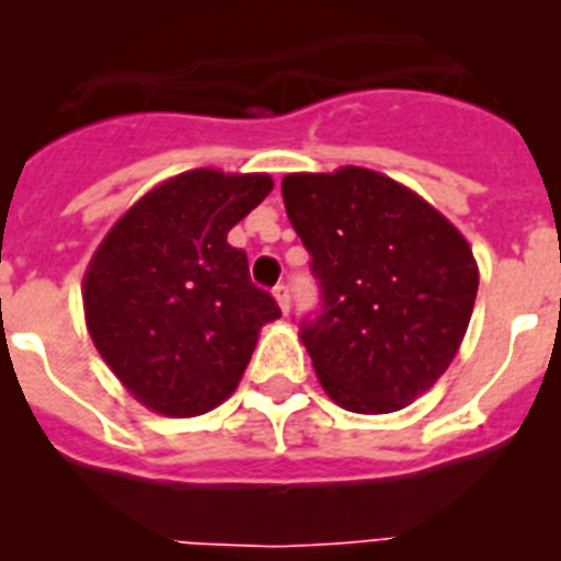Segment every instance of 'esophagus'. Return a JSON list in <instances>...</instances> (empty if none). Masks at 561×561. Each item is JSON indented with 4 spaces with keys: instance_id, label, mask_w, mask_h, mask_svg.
Segmentation results:
<instances>
[{
    "instance_id": "esophagus-1",
    "label": "esophagus",
    "mask_w": 561,
    "mask_h": 561,
    "mask_svg": "<svg viewBox=\"0 0 561 561\" xmlns=\"http://www.w3.org/2000/svg\"><path fill=\"white\" fill-rule=\"evenodd\" d=\"M272 291H275V300H277V306H280V311H284V314H286V311H289V306H291L289 286H286V284H277Z\"/></svg>"
}]
</instances>
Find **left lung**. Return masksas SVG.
I'll return each instance as SVG.
<instances>
[{"label":"left lung","mask_w":561,"mask_h":561,"mask_svg":"<svg viewBox=\"0 0 561 561\" xmlns=\"http://www.w3.org/2000/svg\"><path fill=\"white\" fill-rule=\"evenodd\" d=\"M323 309L300 340L325 393L351 413L408 408L449 368L478 297L458 227L385 173L345 165L284 176Z\"/></svg>","instance_id":"8db88e82"}]
</instances>
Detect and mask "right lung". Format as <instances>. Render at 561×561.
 Wrapping results in <instances>:
<instances>
[{
  "label": "right lung",
  "mask_w": 561,
  "mask_h": 561,
  "mask_svg": "<svg viewBox=\"0 0 561 561\" xmlns=\"http://www.w3.org/2000/svg\"><path fill=\"white\" fill-rule=\"evenodd\" d=\"M272 191L266 173L196 168L134 202L83 275L98 354L134 399L191 419L230 399L261 325L280 317L227 232Z\"/></svg>",
  "instance_id": "1"
}]
</instances>
